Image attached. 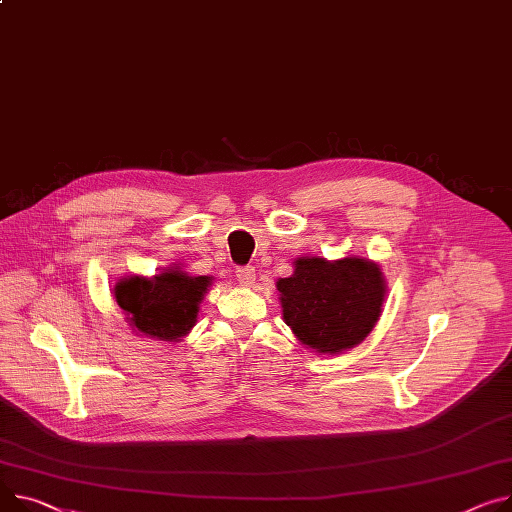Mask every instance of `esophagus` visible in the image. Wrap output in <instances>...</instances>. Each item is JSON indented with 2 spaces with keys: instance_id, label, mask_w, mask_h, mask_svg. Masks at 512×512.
Instances as JSON below:
<instances>
[{
  "instance_id": "obj_1",
  "label": "esophagus",
  "mask_w": 512,
  "mask_h": 512,
  "mask_svg": "<svg viewBox=\"0 0 512 512\" xmlns=\"http://www.w3.org/2000/svg\"><path fill=\"white\" fill-rule=\"evenodd\" d=\"M236 278H238V284L249 288L255 284V267L253 265H245V267H238L236 269Z\"/></svg>"
}]
</instances>
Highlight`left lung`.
<instances>
[{"instance_id":"8db88e82","label":"left lung","mask_w":512,"mask_h":512,"mask_svg":"<svg viewBox=\"0 0 512 512\" xmlns=\"http://www.w3.org/2000/svg\"><path fill=\"white\" fill-rule=\"evenodd\" d=\"M276 288L282 317L298 342L331 356L362 342L381 319L387 296L381 265L358 255L296 257L292 276L280 278Z\"/></svg>"}]
</instances>
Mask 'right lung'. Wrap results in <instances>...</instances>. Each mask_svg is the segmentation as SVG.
<instances>
[{"mask_svg":"<svg viewBox=\"0 0 512 512\" xmlns=\"http://www.w3.org/2000/svg\"><path fill=\"white\" fill-rule=\"evenodd\" d=\"M210 286V276H191L185 265L173 263L152 278H121L113 294L135 335L156 342H181L195 327L199 304Z\"/></svg>","mask_w":512,"mask_h":512,"instance_id":"obj_1","label":"right lung"}]
</instances>
